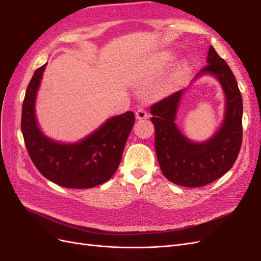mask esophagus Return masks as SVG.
I'll return each mask as SVG.
<instances>
[{"label":"esophagus","mask_w":261,"mask_h":261,"mask_svg":"<svg viewBox=\"0 0 261 261\" xmlns=\"http://www.w3.org/2000/svg\"><path fill=\"white\" fill-rule=\"evenodd\" d=\"M148 113L144 108H138L137 111H136V117L138 120H144V118H148Z\"/></svg>","instance_id":"esophagus-1"}]
</instances>
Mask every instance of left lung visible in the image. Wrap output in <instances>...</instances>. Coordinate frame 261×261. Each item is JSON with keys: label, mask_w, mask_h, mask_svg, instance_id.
Returning a JSON list of instances; mask_svg holds the SVG:
<instances>
[{"label": "left lung", "mask_w": 261, "mask_h": 261, "mask_svg": "<svg viewBox=\"0 0 261 261\" xmlns=\"http://www.w3.org/2000/svg\"><path fill=\"white\" fill-rule=\"evenodd\" d=\"M207 62L197 76L206 73L215 75L226 97L223 125L211 139L201 144L192 143L176 127L174 121L183 89L150 108L160 169L172 183L185 187L204 186L224 175L238 159L243 140V101L238 82L212 45Z\"/></svg>", "instance_id": "left-lung-1"}]
</instances>
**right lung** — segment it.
I'll return each instance as SVG.
<instances>
[{
	"label": "right lung",
	"mask_w": 261,
	"mask_h": 261,
	"mask_svg": "<svg viewBox=\"0 0 261 261\" xmlns=\"http://www.w3.org/2000/svg\"><path fill=\"white\" fill-rule=\"evenodd\" d=\"M42 65L28 84L21 110V133L37 170L53 183L66 188H90L111 178L120 165L123 150L135 123L132 111L108 120L81 143L64 145L45 137L35 116V100Z\"/></svg>",
	"instance_id": "right-lung-1"
}]
</instances>
